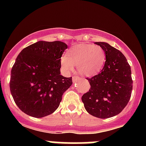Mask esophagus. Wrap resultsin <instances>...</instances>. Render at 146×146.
Masks as SVG:
<instances>
[{"label":"esophagus","instance_id":"1","mask_svg":"<svg viewBox=\"0 0 146 146\" xmlns=\"http://www.w3.org/2000/svg\"><path fill=\"white\" fill-rule=\"evenodd\" d=\"M80 80V78L78 76H73V81L76 82V81H78V80Z\"/></svg>","mask_w":146,"mask_h":146}]
</instances>
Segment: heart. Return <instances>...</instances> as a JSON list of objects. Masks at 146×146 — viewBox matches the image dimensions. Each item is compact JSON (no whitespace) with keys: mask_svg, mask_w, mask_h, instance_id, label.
<instances>
[{"mask_svg":"<svg viewBox=\"0 0 146 146\" xmlns=\"http://www.w3.org/2000/svg\"><path fill=\"white\" fill-rule=\"evenodd\" d=\"M105 58V52L101 46L84 44L69 50L67 55L61 56V64L66 70H73V66H78L80 73L92 76L101 70Z\"/></svg>","mask_w":146,"mask_h":146,"instance_id":"obj_1","label":"heart"}]
</instances>
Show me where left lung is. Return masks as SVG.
Returning <instances> with one entry per match:
<instances>
[{"mask_svg":"<svg viewBox=\"0 0 146 146\" xmlns=\"http://www.w3.org/2000/svg\"><path fill=\"white\" fill-rule=\"evenodd\" d=\"M104 49V66L98 75L87 78L90 89L82 96L85 110L91 115L107 119L119 114L131 96V66L120 51L105 42H95Z\"/></svg>","mask_w":146,"mask_h":146,"instance_id":"1","label":"left lung"}]
</instances>
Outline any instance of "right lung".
Wrapping results in <instances>:
<instances>
[{"label":"right lung","mask_w":146,"mask_h":146,"mask_svg":"<svg viewBox=\"0 0 146 146\" xmlns=\"http://www.w3.org/2000/svg\"><path fill=\"white\" fill-rule=\"evenodd\" d=\"M67 45L39 41L22 50L11 70L10 90L20 110L41 118L52 114L73 83L60 75L61 58Z\"/></svg>","instance_id":"obj_1"}]
</instances>
